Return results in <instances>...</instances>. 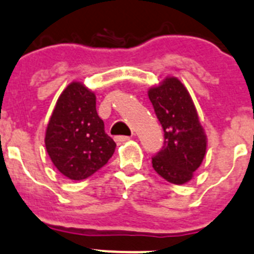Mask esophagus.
<instances>
[{"mask_svg": "<svg viewBox=\"0 0 254 254\" xmlns=\"http://www.w3.org/2000/svg\"><path fill=\"white\" fill-rule=\"evenodd\" d=\"M131 139V136H124V135H120V136H115V141H127Z\"/></svg>", "mask_w": 254, "mask_h": 254, "instance_id": "34e87169", "label": "esophagus"}]
</instances>
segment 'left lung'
<instances>
[{"mask_svg":"<svg viewBox=\"0 0 254 254\" xmlns=\"http://www.w3.org/2000/svg\"><path fill=\"white\" fill-rule=\"evenodd\" d=\"M148 95L164 130V145L153 156V168L165 181L181 186L190 181L204 159V129L188 90L177 77H167Z\"/></svg>","mask_w":254,"mask_h":254,"instance_id":"1","label":"left lung"}]
</instances>
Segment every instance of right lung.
Instances as JSON below:
<instances>
[{"label":"right lung","mask_w":254,"mask_h":254,"mask_svg":"<svg viewBox=\"0 0 254 254\" xmlns=\"http://www.w3.org/2000/svg\"><path fill=\"white\" fill-rule=\"evenodd\" d=\"M45 145L59 172L82 181L109 162L115 141L104 130L96 111V96L81 82L67 85L49 120Z\"/></svg>","instance_id":"right-lung-1"}]
</instances>
